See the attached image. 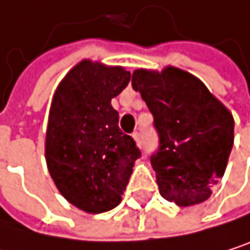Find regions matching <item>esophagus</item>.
Here are the masks:
<instances>
[{"label": "esophagus", "mask_w": 250, "mask_h": 250, "mask_svg": "<svg viewBox=\"0 0 250 250\" xmlns=\"http://www.w3.org/2000/svg\"><path fill=\"white\" fill-rule=\"evenodd\" d=\"M132 139H134V142L137 143V146H140V134H139V132H134V134H132Z\"/></svg>", "instance_id": "esophagus-1"}]
</instances>
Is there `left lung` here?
Wrapping results in <instances>:
<instances>
[{
  "label": "left lung",
  "mask_w": 250,
  "mask_h": 250,
  "mask_svg": "<svg viewBox=\"0 0 250 250\" xmlns=\"http://www.w3.org/2000/svg\"><path fill=\"white\" fill-rule=\"evenodd\" d=\"M132 88L153 115L159 149L150 158L159 194L180 207L206 201L224 176L234 143L231 111L194 74L135 70Z\"/></svg>",
  "instance_id": "obj_1"
}]
</instances>
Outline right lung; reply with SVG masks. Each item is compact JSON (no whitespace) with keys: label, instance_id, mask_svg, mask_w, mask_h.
<instances>
[{"label":"right lung","instance_id":"1","mask_svg":"<svg viewBox=\"0 0 250 250\" xmlns=\"http://www.w3.org/2000/svg\"><path fill=\"white\" fill-rule=\"evenodd\" d=\"M119 65L83 59L58 84L46 129L44 156L58 191L86 213L115 208L140 150L119 129L111 107L129 83Z\"/></svg>","mask_w":250,"mask_h":250}]
</instances>
